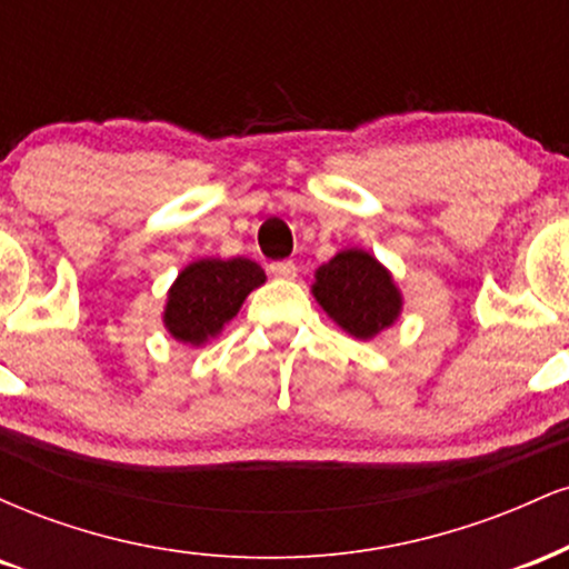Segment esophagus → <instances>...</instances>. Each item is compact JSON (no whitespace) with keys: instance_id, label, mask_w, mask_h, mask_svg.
<instances>
[{"instance_id":"obj_1","label":"esophagus","mask_w":569,"mask_h":569,"mask_svg":"<svg viewBox=\"0 0 569 569\" xmlns=\"http://www.w3.org/2000/svg\"><path fill=\"white\" fill-rule=\"evenodd\" d=\"M270 272L276 278H286V280H293L297 278V264L291 262V259H283V262H272L270 264Z\"/></svg>"}]
</instances>
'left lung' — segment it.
I'll list each match as a JSON object with an SVG mask.
<instances>
[{
    "label": "left lung",
    "instance_id": "8db88e82",
    "mask_svg": "<svg viewBox=\"0 0 569 569\" xmlns=\"http://www.w3.org/2000/svg\"><path fill=\"white\" fill-rule=\"evenodd\" d=\"M312 297L356 339H371L393 326L403 307L393 276L363 248H345L318 267Z\"/></svg>",
    "mask_w": 569,
    "mask_h": 569
}]
</instances>
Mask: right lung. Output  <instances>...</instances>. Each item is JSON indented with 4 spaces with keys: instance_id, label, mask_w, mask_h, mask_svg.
Instances as JSON below:
<instances>
[{
    "instance_id": "1",
    "label": "right lung",
    "mask_w": 569,
    "mask_h": 569,
    "mask_svg": "<svg viewBox=\"0 0 569 569\" xmlns=\"http://www.w3.org/2000/svg\"><path fill=\"white\" fill-rule=\"evenodd\" d=\"M264 280V270L251 259H198L173 280L162 323L173 339L200 348L221 335Z\"/></svg>"
}]
</instances>
